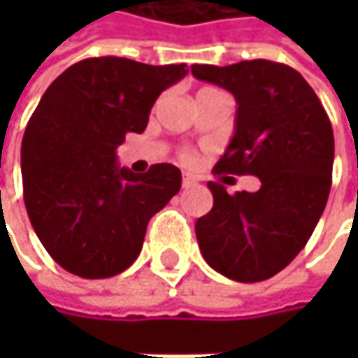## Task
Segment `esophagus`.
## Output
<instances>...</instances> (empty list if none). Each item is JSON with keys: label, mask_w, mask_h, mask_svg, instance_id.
<instances>
[{"label": "esophagus", "mask_w": 358, "mask_h": 358, "mask_svg": "<svg viewBox=\"0 0 358 358\" xmlns=\"http://www.w3.org/2000/svg\"><path fill=\"white\" fill-rule=\"evenodd\" d=\"M196 184V178L192 176V174H182V186L184 188H190V186H194Z\"/></svg>", "instance_id": "1"}]
</instances>
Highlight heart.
Here are the masks:
<instances>
[{"label": "heart", "mask_w": 358, "mask_h": 358, "mask_svg": "<svg viewBox=\"0 0 358 358\" xmlns=\"http://www.w3.org/2000/svg\"><path fill=\"white\" fill-rule=\"evenodd\" d=\"M190 157H192V155H190V153H188V151H184V153H182V159H186V162H188V159H190Z\"/></svg>", "instance_id": "b5f03b06"}]
</instances>
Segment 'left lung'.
Returning <instances> with one entry per match:
<instances>
[{"instance_id": "8db88e82", "label": "left lung", "mask_w": 358, "mask_h": 358, "mask_svg": "<svg viewBox=\"0 0 358 358\" xmlns=\"http://www.w3.org/2000/svg\"><path fill=\"white\" fill-rule=\"evenodd\" d=\"M192 76L230 91L236 132L213 174L257 176V192L228 194L209 182L213 207L194 232L205 261L236 282L282 271L322 217L334 166L331 122L309 83L290 66L250 59L232 66L194 64Z\"/></svg>"}]
</instances>
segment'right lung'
Here are the masks:
<instances>
[{
  "label": "right lung",
  "mask_w": 358,
  "mask_h": 358,
  "mask_svg": "<svg viewBox=\"0 0 358 358\" xmlns=\"http://www.w3.org/2000/svg\"><path fill=\"white\" fill-rule=\"evenodd\" d=\"M186 72V64L89 57L41 97L22 138L24 205L41 245L66 271L101 280L128 269L149 220L180 190L176 166L132 174L115 164V149L147 128L162 91Z\"/></svg>",
  "instance_id": "add662e5"
}]
</instances>
